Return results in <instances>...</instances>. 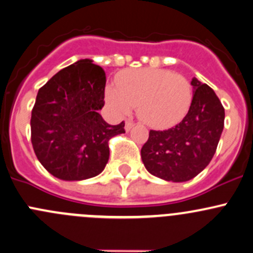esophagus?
Instances as JSON below:
<instances>
[{"label":"esophagus","mask_w":253,"mask_h":253,"mask_svg":"<svg viewBox=\"0 0 253 253\" xmlns=\"http://www.w3.org/2000/svg\"><path fill=\"white\" fill-rule=\"evenodd\" d=\"M134 126V124L132 121H126V124H125V129H126V132L131 131L132 127Z\"/></svg>","instance_id":"34e87169"}]
</instances>
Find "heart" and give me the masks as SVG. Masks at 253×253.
<instances>
[{
    "mask_svg": "<svg viewBox=\"0 0 253 253\" xmlns=\"http://www.w3.org/2000/svg\"><path fill=\"white\" fill-rule=\"evenodd\" d=\"M118 85L106 87L109 105L120 115H127L137 105L138 118L155 128L179 124L193 102L190 82L166 69L125 70L118 76Z\"/></svg>",
    "mask_w": 253,
    "mask_h": 253,
    "instance_id": "b5f03b06",
    "label": "heart"
}]
</instances>
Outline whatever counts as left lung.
Wrapping results in <instances>:
<instances>
[{
	"instance_id": "1",
	"label": "left lung",
	"mask_w": 253,
	"mask_h": 253,
	"mask_svg": "<svg viewBox=\"0 0 253 253\" xmlns=\"http://www.w3.org/2000/svg\"><path fill=\"white\" fill-rule=\"evenodd\" d=\"M193 102L187 116L166 131L149 132L142 161L149 173L167 182H187L210 164L224 127V108L213 89L191 80Z\"/></svg>"
}]
</instances>
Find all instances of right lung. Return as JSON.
Here are the masks:
<instances>
[{"label": "right lung", "instance_id": "right-lung-1", "mask_svg": "<svg viewBox=\"0 0 253 253\" xmlns=\"http://www.w3.org/2000/svg\"><path fill=\"white\" fill-rule=\"evenodd\" d=\"M105 73L91 59L62 69L39 89L31 113V143L42 166L63 180H84L102 173L108 142L125 133V124L109 125L104 106Z\"/></svg>", "mask_w": 253, "mask_h": 253}]
</instances>
